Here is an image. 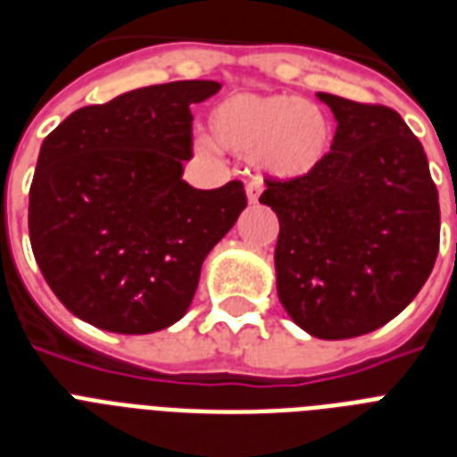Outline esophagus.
Wrapping results in <instances>:
<instances>
[{
	"mask_svg": "<svg viewBox=\"0 0 457 457\" xmlns=\"http://www.w3.org/2000/svg\"><path fill=\"white\" fill-rule=\"evenodd\" d=\"M258 196H261V185L258 182H249L246 185V201L249 204H258Z\"/></svg>",
	"mask_w": 457,
	"mask_h": 457,
	"instance_id": "1",
	"label": "esophagus"
}]
</instances>
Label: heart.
<instances>
[{
	"mask_svg": "<svg viewBox=\"0 0 457 457\" xmlns=\"http://www.w3.org/2000/svg\"><path fill=\"white\" fill-rule=\"evenodd\" d=\"M215 146L253 163L265 178H308L332 152V125L325 111L292 95L237 92L208 113Z\"/></svg>",
	"mask_w": 457,
	"mask_h": 457,
	"instance_id": "1",
	"label": "heart"
}]
</instances>
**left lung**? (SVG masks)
Segmentation results:
<instances>
[{
  "label": "left lung",
  "mask_w": 457,
  "mask_h": 457,
  "mask_svg": "<svg viewBox=\"0 0 457 457\" xmlns=\"http://www.w3.org/2000/svg\"><path fill=\"white\" fill-rule=\"evenodd\" d=\"M337 120L308 178L272 182L278 296L318 339L375 332L411 303L439 253V192L425 149L394 109L318 92Z\"/></svg>",
  "instance_id": "obj_1"
}]
</instances>
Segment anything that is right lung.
I'll return each mask as SVG.
<instances>
[{
	"label": "right lung",
	"instance_id": "add662e5",
	"mask_svg": "<svg viewBox=\"0 0 457 457\" xmlns=\"http://www.w3.org/2000/svg\"><path fill=\"white\" fill-rule=\"evenodd\" d=\"M215 80L130 89L85 106L39 146L28 229L56 299L89 325L152 334L178 322L201 265L246 208L242 182L194 189L189 106Z\"/></svg>",
	"mask_w": 457,
	"mask_h": 457
}]
</instances>
